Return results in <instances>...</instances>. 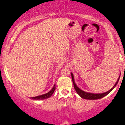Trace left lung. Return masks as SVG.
Masks as SVG:
<instances>
[{
	"instance_id": "8db88e82",
	"label": "left lung",
	"mask_w": 125,
	"mask_h": 125,
	"mask_svg": "<svg viewBox=\"0 0 125 125\" xmlns=\"http://www.w3.org/2000/svg\"><path fill=\"white\" fill-rule=\"evenodd\" d=\"M71 76H72V82L73 83L74 88L75 89L76 92H77V94L81 96L82 98L84 99H87V100H95V99H101L102 97H104L106 96L107 94H108L115 87H116V86L117 85V83H118L119 80L120 76L117 79V81L116 83L115 84V85L112 87L111 89L108 91L104 93H100V94H94V93H90V92H84L83 90H82L79 88L76 84V83L74 82V76L73 74L71 72Z\"/></svg>"
}]
</instances>
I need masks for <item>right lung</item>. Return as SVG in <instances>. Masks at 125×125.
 <instances>
[{"label":"right lung","instance_id":"right-lung-1","mask_svg":"<svg viewBox=\"0 0 125 125\" xmlns=\"http://www.w3.org/2000/svg\"><path fill=\"white\" fill-rule=\"evenodd\" d=\"M56 87H55V84H54V86H53L52 89L50 90L49 92L46 94H42V95H39V96H37L35 97H31V99H33L34 100H43V99H46L49 98L52 95V94H53L54 91L55 90Z\"/></svg>","mask_w":125,"mask_h":125}]
</instances>
